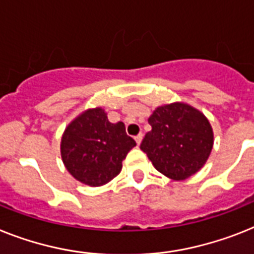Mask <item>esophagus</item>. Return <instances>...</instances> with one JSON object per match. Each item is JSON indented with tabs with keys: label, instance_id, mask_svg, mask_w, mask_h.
Listing matches in <instances>:
<instances>
[{
	"label": "esophagus",
	"instance_id": "34e87169",
	"mask_svg": "<svg viewBox=\"0 0 254 254\" xmlns=\"http://www.w3.org/2000/svg\"><path fill=\"white\" fill-rule=\"evenodd\" d=\"M141 140H142V133H139V135L135 136V141H136V144H137V145H140Z\"/></svg>",
	"mask_w": 254,
	"mask_h": 254
}]
</instances>
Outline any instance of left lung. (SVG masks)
<instances>
[{"mask_svg":"<svg viewBox=\"0 0 254 254\" xmlns=\"http://www.w3.org/2000/svg\"><path fill=\"white\" fill-rule=\"evenodd\" d=\"M152 126L140 149L163 175L183 180L197 173L213 148L210 123L190 105L175 104L157 108L148 119Z\"/></svg>","mask_w":254,"mask_h":254,"instance_id":"1","label":"left lung"}]
</instances>
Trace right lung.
<instances>
[{"label":"right lung","instance_id":"add662e5","mask_svg":"<svg viewBox=\"0 0 254 254\" xmlns=\"http://www.w3.org/2000/svg\"><path fill=\"white\" fill-rule=\"evenodd\" d=\"M136 145L123 122L110 123L101 108L89 109L71 122L61 142L68 173L81 183L98 187L114 179L122 161Z\"/></svg>","mask_w":254,"mask_h":254}]
</instances>
